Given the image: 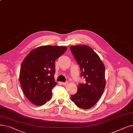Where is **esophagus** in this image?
Wrapping results in <instances>:
<instances>
[{
  "instance_id": "obj_1",
  "label": "esophagus",
  "mask_w": 133,
  "mask_h": 133,
  "mask_svg": "<svg viewBox=\"0 0 133 133\" xmlns=\"http://www.w3.org/2000/svg\"><path fill=\"white\" fill-rule=\"evenodd\" d=\"M68 82H61V84L63 85V86H66L67 85H68Z\"/></svg>"
}]
</instances>
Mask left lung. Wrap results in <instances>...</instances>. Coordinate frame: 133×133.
Segmentation results:
<instances>
[{"instance_id": "8db88e82", "label": "left lung", "mask_w": 133, "mask_h": 133, "mask_svg": "<svg viewBox=\"0 0 133 133\" xmlns=\"http://www.w3.org/2000/svg\"><path fill=\"white\" fill-rule=\"evenodd\" d=\"M74 59L79 65L80 75L85 83H79L78 91L71 100L82 109L92 108L101 96L105 87V67L99 57L87 45L70 47Z\"/></svg>"}]
</instances>
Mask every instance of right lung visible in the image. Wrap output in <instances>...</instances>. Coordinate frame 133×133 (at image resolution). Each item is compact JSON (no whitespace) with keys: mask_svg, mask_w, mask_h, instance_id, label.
I'll list each match as a JSON object with an SVG mask.
<instances>
[{"mask_svg":"<svg viewBox=\"0 0 133 133\" xmlns=\"http://www.w3.org/2000/svg\"><path fill=\"white\" fill-rule=\"evenodd\" d=\"M66 50L65 46H40L31 51L23 60L20 85L25 95L35 105H43L52 97V90L57 85L54 79L55 61Z\"/></svg>","mask_w":133,"mask_h":133,"instance_id":"obj_1","label":"right lung"}]
</instances>
